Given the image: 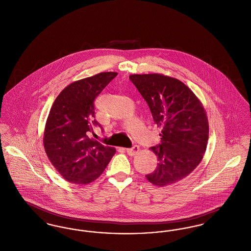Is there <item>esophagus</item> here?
<instances>
[{"label": "esophagus", "instance_id": "1", "mask_svg": "<svg viewBox=\"0 0 251 251\" xmlns=\"http://www.w3.org/2000/svg\"><path fill=\"white\" fill-rule=\"evenodd\" d=\"M139 147L138 146H133L131 149H127L126 150V151H127V153L129 154L130 156H134L136 155L138 152H139Z\"/></svg>", "mask_w": 251, "mask_h": 251}]
</instances>
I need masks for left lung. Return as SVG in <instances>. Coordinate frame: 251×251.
Wrapping results in <instances>:
<instances>
[{
	"label": "left lung",
	"mask_w": 251,
	"mask_h": 251,
	"mask_svg": "<svg viewBox=\"0 0 251 251\" xmlns=\"http://www.w3.org/2000/svg\"><path fill=\"white\" fill-rule=\"evenodd\" d=\"M131 83L147 101L161 144L151 150L157 167L147 179L156 186H167L186 178L200 165L209 138V124L201 102L178 79L163 74H132Z\"/></svg>",
	"instance_id": "8db88e82"
}]
</instances>
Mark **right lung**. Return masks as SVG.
<instances>
[{"mask_svg":"<svg viewBox=\"0 0 251 251\" xmlns=\"http://www.w3.org/2000/svg\"><path fill=\"white\" fill-rule=\"evenodd\" d=\"M117 72H101L69 84L50 110L43 144L46 154L61 176L70 182L87 184L101 175L116 149L93 138L95 99ZM94 134V133H93Z\"/></svg>","mask_w":251,"mask_h":251,"instance_id":"obj_1","label":"right lung"}]
</instances>
